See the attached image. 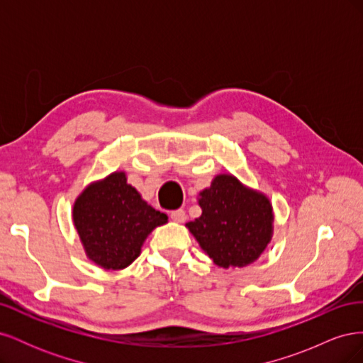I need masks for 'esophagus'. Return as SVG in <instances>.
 Masks as SVG:
<instances>
[{
    "instance_id": "obj_1",
    "label": "esophagus",
    "mask_w": 363,
    "mask_h": 363,
    "mask_svg": "<svg viewBox=\"0 0 363 363\" xmlns=\"http://www.w3.org/2000/svg\"><path fill=\"white\" fill-rule=\"evenodd\" d=\"M169 216H171L172 221H175V223H184L186 221V212L182 211V208H179V211H172L169 213Z\"/></svg>"
}]
</instances>
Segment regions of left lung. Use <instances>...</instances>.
Instances as JSON below:
<instances>
[{
	"instance_id": "1",
	"label": "left lung",
	"mask_w": 363,
	"mask_h": 363,
	"mask_svg": "<svg viewBox=\"0 0 363 363\" xmlns=\"http://www.w3.org/2000/svg\"><path fill=\"white\" fill-rule=\"evenodd\" d=\"M201 216L186 224L201 250L221 268L256 262L274 232L272 204L232 174H219L200 192Z\"/></svg>"
}]
</instances>
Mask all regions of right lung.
<instances>
[{"label": "right lung", "instance_id": "1", "mask_svg": "<svg viewBox=\"0 0 363 363\" xmlns=\"http://www.w3.org/2000/svg\"><path fill=\"white\" fill-rule=\"evenodd\" d=\"M72 221L86 256L104 269H124L133 263L148 235L168 223L127 183L124 171L87 184L77 196Z\"/></svg>", "mask_w": 363, "mask_h": 363}]
</instances>
